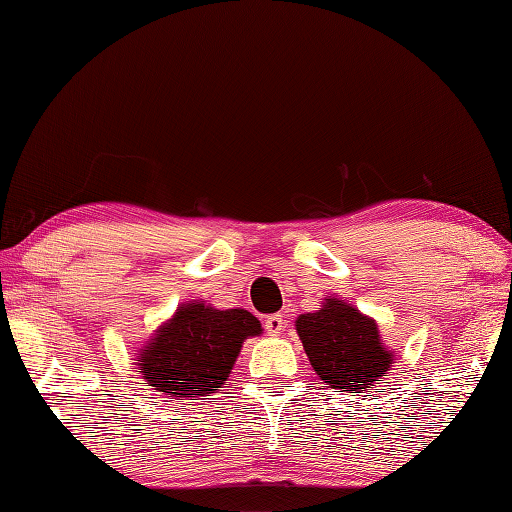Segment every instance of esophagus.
I'll list each match as a JSON object with an SVG mask.
<instances>
[{"label":"esophagus","instance_id":"1","mask_svg":"<svg viewBox=\"0 0 512 512\" xmlns=\"http://www.w3.org/2000/svg\"><path fill=\"white\" fill-rule=\"evenodd\" d=\"M285 317L282 315H269L267 320H265V331L269 333V335H280L282 331H285Z\"/></svg>","mask_w":512,"mask_h":512}]
</instances>
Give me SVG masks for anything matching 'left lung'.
I'll list each match as a JSON object with an SVG mask.
<instances>
[{"instance_id":"8db88e82","label":"left lung","mask_w":512,"mask_h":512,"mask_svg":"<svg viewBox=\"0 0 512 512\" xmlns=\"http://www.w3.org/2000/svg\"><path fill=\"white\" fill-rule=\"evenodd\" d=\"M295 331L328 388L366 392L374 381L388 377L394 363V352L383 346L377 322L339 298H326L320 311L300 315Z\"/></svg>"}]
</instances>
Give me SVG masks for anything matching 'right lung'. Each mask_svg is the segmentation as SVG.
I'll return each instance as SVG.
<instances>
[{
  "mask_svg": "<svg viewBox=\"0 0 512 512\" xmlns=\"http://www.w3.org/2000/svg\"><path fill=\"white\" fill-rule=\"evenodd\" d=\"M260 333V322L245 309L219 311L192 300L177 306L135 361L153 390L195 401L221 388L245 339Z\"/></svg>",
  "mask_w": 512,
  "mask_h": 512,
  "instance_id": "1",
  "label": "right lung"
}]
</instances>
